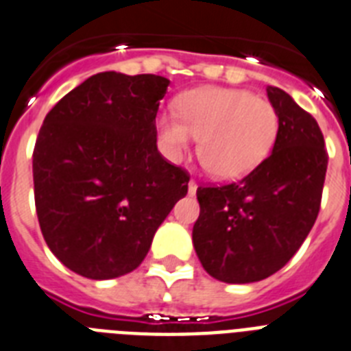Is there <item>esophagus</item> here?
<instances>
[{
    "label": "esophagus",
    "mask_w": 351,
    "mask_h": 351,
    "mask_svg": "<svg viewBox=\"0 0 351 351\" xmlns=\"http://www.w3.org/2000/svg\"><path fill=\"white\" fill-rule=\"evenodd\" d=\"M197 186H199V184H197V181H195V179H192V181L188 182V192L193 195V193L197 192Z\"/></svg>",
    "instance_id": "34e87169"
}]
</instances>
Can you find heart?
Instances as JSON below:
<instances>
[{
    "label": "heart",
    "instance_id": "b5f03b06",
    "mask_svg": "<svg viewBox=\"0 0 351 351\" xmlns=\"http://www.w3.org/2000/svg\"><path fill=\"white\" fill-rule=\"evenodd\" d=\"M179 117L159 118V136L167 154L181 158L201 138L204 169L224 181L253 172L273 150L280 132L276 107L244 89L199 88L178 102Z\"/></svg>",
    "mask_w": 351,
    "mask_h": 351
}]
</instances>
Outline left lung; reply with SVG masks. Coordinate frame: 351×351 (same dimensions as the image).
I'll use <instances>...</instances> for the list:
<instances>
[{"label":"left lung","instance_id":"obj_1","mask_svg":"<svg viewBox=\"0 0 351 351\" xmlns=\"http://www.w3.org/2000/svg\"><path fill=\"white\" fill-rule=\"evenodd\" d=\"M267 97L280 114L273 152L240 181L197 188L193 247L219 282L253 283L280 271L319 213L328 165L323 132L283 89L267 86Z\"/></svg>","mask_w":351,"mask_h":351}]
</instances>
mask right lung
<instances>
[{"label":"right lung","mask_w":351,"mask_h":351,"mask_svg":"<svg viewBox=\"0 0 351 351\" xmlns=\"http://www.w3.org/2000/svg\"><path fill=\"white\" fill-rule=\"evenodd\" d=\"M170 80L104 71L46 114L34 147L40 231L66 267L91 280L134 271L190 173L159 154L156 114Z\"/></svg>","instance_id":"1"}]
</instances>
